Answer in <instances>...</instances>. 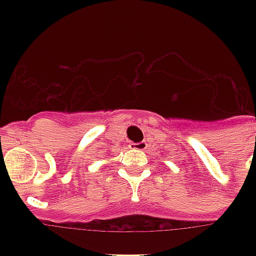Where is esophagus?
I'll return each instance as SVG.
<instances>
[{
	"label": "esophagus",
	"instance_id": "1",
	"mask_svg": "<svg viewBox=\"0 0 256 256\" xmlns=\"http://www.w3.org/2000/svg\"><path fill=\"white\" fill-rule=\"evenodd\" d=\"M132 148H136V150H144V148H148V144L146 142H138V144H132Z\"/></svg>",
	"mask_w": 256,
	"mask_h": 256
}]
</instances>
